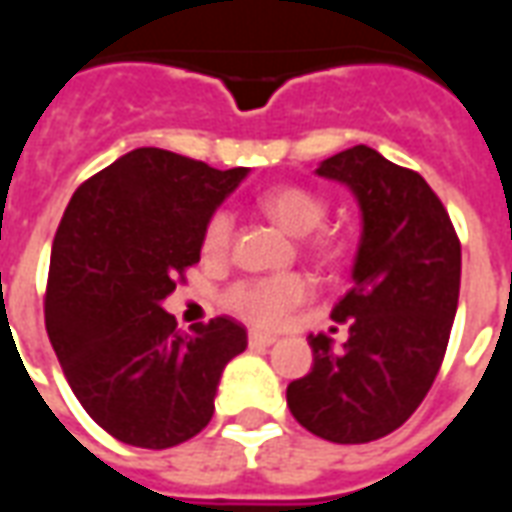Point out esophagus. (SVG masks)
<instances>
[{
  "mask_svg": "<svg viewBox=\"0 0 512 512\" xmlns=\"http://www.w3.org/2000/svg\"><path fill=\"white\" fill-rule=\"evenodd\" d=\"M277 343V337L274 334H263V332H249V345L252 348H268V345Z\"/></svg>",
  "mask_w": 512,
  "mask_h": 512,
  "instance_id": "1",
  "label": "esophagus"
}]
</instances>
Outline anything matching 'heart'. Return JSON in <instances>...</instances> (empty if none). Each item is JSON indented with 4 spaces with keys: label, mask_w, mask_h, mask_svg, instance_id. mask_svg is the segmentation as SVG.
<instances>
[{
    "label": "heart",
    "mask_w": 512,
    "mask_h": 512,
    "mask_svg": "<svg viewBox=\"0 0 512 512\" xmlns=\"http://www.w3.org/2000/svg\"><path fill=\"white\" fill-rule=\"evenodd\" d=\"M260 208L266 216L293 235H307L318 230L329 213V202L318 191L296 183L274 186L260 197ZM233 213L213 211L202 227V255L224 257L233 241ZM307 249L321 260H334L343 252V238L334 233H315L307 241ZM312 296V282L304 274H277V277L238 279L224 293V307L260 329H277L288 321L290 312H296Z\"/></svg>",
    "instance_id": "obj_1"
}]
</instances>
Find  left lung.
<instances>
[{
  "mask_svg": "<svg viewBox=\"0 0 512 512\" xmlns=\"http://www.w3.org/2000/svg\"><path fill=\"white\" fill-rule=\"evenodd\" d=\"M318 175L343 180L362 208L354 285L334 304L351 326L343 348L310 334L315 365L288 386L290 414L334 444L397 430L433 386L461 290V241L436 191L373 147L326 158Z\"/></svg>",
  "mask_w": 512,
  "mask_h": 512,
  "instance_id": "left-lung-1",
  "label": "left lung"
}]
</instances>
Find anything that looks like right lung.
Returning <instances> with one entry per match:
<instances>
[{"label":"right lung","instance_id":"1","mask_svg":"<svg viewBox=\"0 0 512 512\" xmlns=\"http://www.w3.org/2000/svg\"><path fill=\"white\" fill-rule=\"evenodd\" d=\"M246 167L136 147L76 189L51 246L46 332L84 411L123 444L167 450L213 417L224 365L246 348L227 315L191 326L161 301L200 263L202 227Z\"/></svg>","mask_w":512,"mask_h":512}]
</instances>
